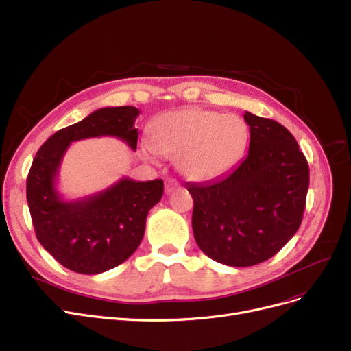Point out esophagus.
I'll return each mask as SVG.
<instances>
[{
    "label": "esophagus",
    "instance_id": "1",
    "mask_svg": "<svg viewBox=\"0 0 351 351\" xmlns=\"http://www.w3.org/2000/svg\"><path fill=\"white\" fill-rule=\"evenodd\" d=\"M178 188H179V184H178V180H175V179H167L165 182V192L166 193H172Z\"/></svg>",
    "mask_w": 351,
    "mask_h": 351
}]
</instances>
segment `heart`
Returning <instances> with one entry per match:
<instances>
[{
    "mask_svg": "<svg viewBox=\"0 0 351 351\" xmlns=\"http://www.w3.org/2000/svg\"><path fill=\"white\" fill-rule=\"evenodd\" d=\"M247 143L248 129L239 117L191 108L159 116L150 138L142 142V154L147 159H176L185 178L206 182L231 172Z\"/></svg>",
    "mask_w": 351,
    "mask_h": 351,
    "instance_id": "b5f03b06",
    "label": "heart"
}]
</instances>
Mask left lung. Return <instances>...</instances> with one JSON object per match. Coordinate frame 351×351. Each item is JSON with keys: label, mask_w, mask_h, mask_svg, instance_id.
Returning a JSON list of instances; mask_svg holds the SVG:
<instances>
[{"label": "left lung", "mask_w": 351, "mask_h": 351, "mask_svg": "<svg viewBox=\"0 0 351 351\" xmlns=\"http://www.w3.org/2000/svg\"><path fill=\"white\" fill-rule=\"evenodd\" d=\"M243 119L248 156L219 179L186 184L197 247L231 267L264 263L294 237L310 184L307 159L288 129L250 112Z\"/></svg>", "instance_id": "8db88e82"}]
</instances>
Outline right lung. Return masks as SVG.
Masks as SVG:
<instances>
[{
    "mask_svg": "<svg viewBox=\"0 0 351 351\" xmlns=\"http://www.w3.org/2000/svg\"><path fill=\"white\" fill-rule=\"evenodd\" d=\"M139 109L103 108L82 121L60 129L38 149L27 178V202L38 242L63 267L95 276L112 269L138 250L146 218L163 195V180L136 182L121 178L95 195L66 201L57 191V176L71 142L113 136L132 150Z\"/></svg>",
    "mask_w": 351,
    "mask_h": 351,
    "instance_id": "1",
    "label": "right lung"
}]
</instances>
